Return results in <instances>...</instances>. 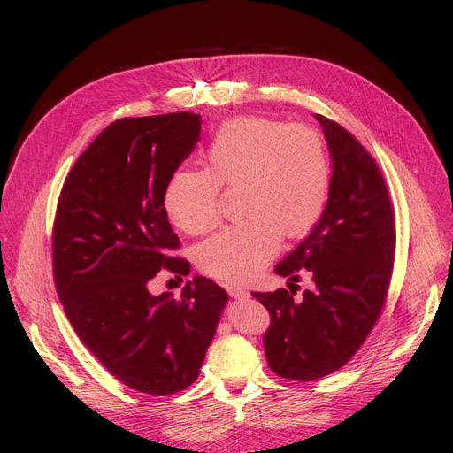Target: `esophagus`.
<instances>
[{"mask_svg": "<svg viewBox=\"0 0 453 453\" xmlns=\"http://www.w3.org/2000/svg\"><path fill=\"white\" fill-rule=\"evenodd\" d=\"M227 292H229V296H231L233 299H245V297H249V292H245L243 288H240V287H236V285L227 287Z\"/></svg>", "mask_w": 453, "mask_h": 453, "instance_id": "obj_1", "label": "esophagus"}]
</instances>
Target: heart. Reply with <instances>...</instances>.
I'll return each instance as SVG.
<instances>
[{
	"label": "heart",
	"mask_w": 453,
	"mask_h": 453,
	"mask_svg": "<svg viewBox=\"0 0 453 453\" xmlns=\"http://www.w3.org/2000/svg\"><path fill=\"white\" fill-rule=\"evenodd\" d=\"M206 170H177L165 188V208L188 234L220 220V186H242L243 222L219 231L197 250L199 267L222 281L242 283L267 265L280 236L297 238L325 210L332 168L315 128L265 116L220 125L204 152Z\"/></svg>",
	"instance_id": "obj_1"
}]
</instances>
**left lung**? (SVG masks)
I'll list each match as a JSON object with an SVG mask.
<instances>
[{"mask_svg": "<svg viewBox=\"0 0 453 453\" xmlns=\"http://www.w3.org/2000/svg\"><path fill=\"white\" fill-rule=\"evenodd\" d=\"M332 156L328 203L310 234L280 262L288 288L252 292L271 313L264 348L271 369L310 381L341 369L383 310L395 265L396 229L383 175L337 121L315 114ZM312 278L299 300L298 273Z\"/></svg>", "mask_w": 453, "mask_h": 453, "instance_id": "8db88e82", "label": "left lung"}]
</instances>
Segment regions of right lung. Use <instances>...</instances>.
<instances>
[{
    "label": "right lung",
    "instance_id": "1",
    "mask_svg": "<svg viewBox=\"0 0 453 453\" xmlns=\"http://www.w3.org/2000/svg\"><path fill=\"white\" fill-rule=\"evenodd\" d=\"M201 114L121 118L75 161L53 222V278L73 330L131 389L168 396L197 380L227 292L196 276L179 297L150 280L188 274L165 188L201 138Z\"/></svg>",
    "mask_w": 453,
    "mask_h": 453
}]
</instances>
